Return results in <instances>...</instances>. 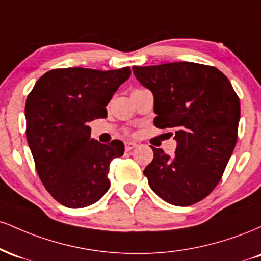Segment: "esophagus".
Segmentation results:
<instances>
[{"label":"esophagus","mask_w":261,"mask_h":261,"mask_svg":"<svg viewBox=\"0 0 261 261\" xmlns=\"http://www.w3.org/2000/svg\"><path fill=\"white\" fill-rule=\"evenodd\" d=\"M136 147H137L136 142H131V141H127V142H125V149H126V151H131V149H134Z\"/></svg>","instance_id":"esophagus-1"}]
</instances>
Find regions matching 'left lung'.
<instances>
[{
	"instance_id": "1",
	"label": "left lung",
	"mask_w": 261,
	"mask_h": 261,
	"mask_svg": "<svg viewBox=\"0 0 261 261\" xmlns=\"http://www.w3.org/2000/svg\"><path fill=\"white\" fill-rule=\"evenodd\" d=\"M139 82L154 97V125L173 131L176 149L170 157L152 147L146 167L152 190L164 201L190 206L216 188L228 163L241 118V103L232 85L214 66L169 62L134 66Z\"/></svg>"
}]
</instances>
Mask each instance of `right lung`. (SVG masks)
<instances>
[{"instance_id": "right-lung-1", "label": "right lung", "mask_w": 261, "mask_h": 261, "mask_svg": "<svg viewBox=\"0 0 261 261\" xmlns=\"http://www.w3.org/2000/svg\"><path fill=\"white\" fill-rule=\"evenodd\" d=\"M130 74V67L56 68L44 73L27 97L25 134L35 168L66 207L92 205L110 187L109 164L124 154V143L91 139L88 124L106 118V107Z\"/></svg>"}]
</instances>
